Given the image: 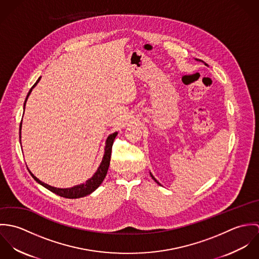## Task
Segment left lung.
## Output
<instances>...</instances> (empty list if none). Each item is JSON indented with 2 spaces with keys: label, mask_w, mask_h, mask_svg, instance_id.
Returning a JSON list of instances; mask_svg holds the SVG:
<instances>
[{
  "label": "left lung",
  "mask_w": 259,
  "mask_h": 259,
  "mask_svg": "<svg viewBox=\"0 0 259 259\" xmlns=\"http://www.w3.org/2000/svg\"><path fill=\"white\" fill-rule=\"evenodd\" d=\"M196 60H197V59H196ZM150 177H151V178H152V179H153V181H154V182H155V183H156V184H158V185H159V183H158V182H157V181H156V180H155V179H154V177H153V176H152V175H151V174H150Z\"/></svg>",
  "instance_id": "left-lung-1"
}]
</instances>
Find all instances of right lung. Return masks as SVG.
Listing matches in <instances>:
<instances>
[{
  "label": "right lung",
  "mask_w": 259,
  "mask_h": 259,
  "mask_svg": "<svg viewBox=\"0 0 259 259\" xmlns=\"http://www.w3.org/2000/svg\"><path fill=\"white\" fill-rule=\"evenodd\" d=\"M39 79H40V76L37 78V80L35 82V84L31 88L30 92L28 93V96H27L25 104H24V111H25V106H26L27 100H28L32 90L37 85V83L39 81ZM21 128H22V122H21V125H20V138H21ZM116 135H117V133H113V134H111V135L108 137L107 142H106L105 154H104L103 160H102L98 170L96 171V174L90 180H88L84 184L75 185V186H73L71 188H57V187L51 186V185H47V184L40 182L39 180H37V178L31 171H30V174L33 177V179L37 183H38L39 185H42L47 189L51 190L52 192H54V193H56V194H58V195H60L62 197H66V198H79V197H83V196H85L88 194H91L93 191H95L101 185V184L104 182L106 176H107V172H108V169H109V166H110V161H111V148H112V144H113V141H114Z\"/></svg>",
  "instance_id": "add662e5"
}]
</instances>
